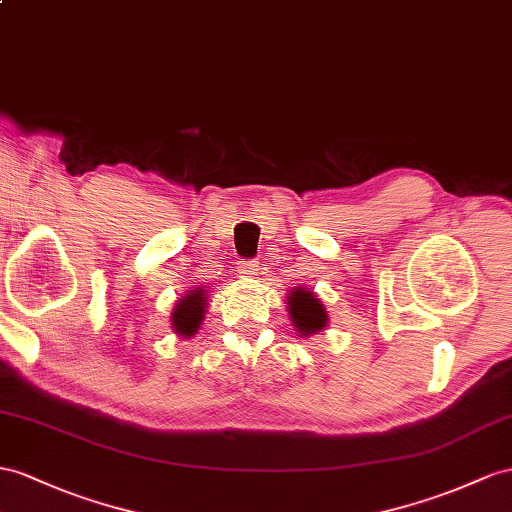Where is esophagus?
<instances>
[{
  "mask_svg": "<svg viewBox=\"0 0 512 512\" xmlns=\"http://www.w3.org/2000/svg\"><path fill=\"white\" fill-rule=\"evenodd\" d=\"M259 261L255 259H248V261H242L240 264V274H246V277H255V274H259Z\"/></svg>",
  "mask_w": 512,
  "mask_h": 512,
  "instance_id": "obj_1",
  "label": "esophagus"
}]
</instances>
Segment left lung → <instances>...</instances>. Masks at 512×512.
<instances>
[{
  "mask_svg": "<svg viewBox=\"0 0 512 512\" xmlns=\"http://www.w3.org/2000/svg\"><path fill=\"white\" fill-rule=\"evenodd\" d=\"M287 311H290L292 324L296 326V333L309 337L313 333H320L326 322H329V313H326L322 300L316 294L298 287L287 296Z\"/></svg>",
  "mask_w": 512,
  "mask_h": 512,
  "instance_id": "left-lung-1",
  "label": "left lung"
}]
</instances>
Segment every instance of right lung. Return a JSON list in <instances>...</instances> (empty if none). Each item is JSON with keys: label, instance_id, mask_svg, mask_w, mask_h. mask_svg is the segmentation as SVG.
I'll list each match as a JSON object with an SVG mask.
<instances>
[{"label": "right lung", "instance_id": "add662e5", "mask_svg": "<svg viewBox=\"0 0 512 512\" xmlns=\"http://www.w3.org/2000/svg\"><path fill=\"white\" fill-rule=\"evenodd\" d=\"M205 290L203 287H194L186 296H183L179 303L175 305L173 316H170V322H173V331L181 337H192L199 331V326L205 316Z\"/></svg>", "mask_w": 512, "mask_h": 512}]
</instances>
